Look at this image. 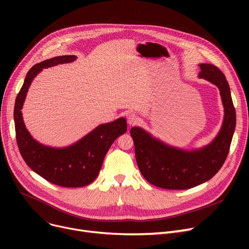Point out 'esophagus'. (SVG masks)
Returning <instances> with one entry per match:
<instances>
[{"mask_svg": "<svg viewBox=\"0 0 249 249\" xmlns=\"http://www.w3.org/2000/svg\"><path fill=\"white\" fill-rule=\"evenodd\" d=\"M127 122L129 125H133L138 122V116L134 113H129L127 115Z\"/></svg>", "mask_w": 249, "mask_h": 249, "instance_id": "1", "label": "esophagus"}]
</instances>
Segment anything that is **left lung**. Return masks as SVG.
Segmentation results:
<instances>
[{
    "mask_svg": "<svg viewBox=\"0 0 249 249\" xmlns=\"http://www.w3.org/2000/svg\"><path fill=\"white\" fill-rule=\"evenodd\" d=\"M199 77L215 85L224 107V118L216 137L207 145L184 149L169 145L141 127H132L135 156L142 176L150 184L167 190H186L212 178L223 165L236 125L229 84L214 64L200 63Z\"/></svg>",
    "mask_w": 249,
    "mask_h": 249,
    "instance_id": "1",
    "label": "left lung"
}]
</instances>
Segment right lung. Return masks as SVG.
Segmentation results:
<instances>
[{
	"mask_svg": "<svg viewBox=\"0 0 249 249\" xmlns=\"http://www.w3.org/2000/svg\"><path fill=\"white\" fill-rule=\"evenodd\" d=\"M75 59V55H62L33 65L26 74L14 108L17 144L26 164L46 180L65 188L85 187L95 180L113 142L127 131L126 119L121 117L113 122L100 124L80 140L64 147L42 144L30 134L21 110L33 80L43 69Z\"/></svg>",
	"mask_w": 249,
	"mask_h": 249,
	"instance_id": "right-lung-1",
	"label": "right lung"
}]
</instances>
